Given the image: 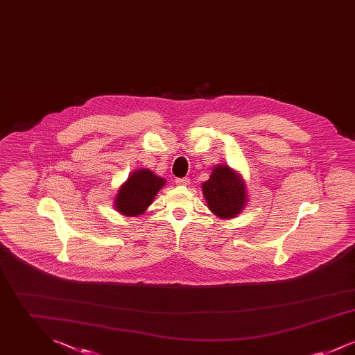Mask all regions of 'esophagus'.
<instances>
[{"label": "esophagus", "instance_id": "1", "mask_svg": "<svg viewBox=\"0 0 355 355\" xmlns=\"http://www.w3.org/2000/svg\"><path fill=\"white\" fill-rule=\"evenodd\" d=\"M175 184L180 186H187L190 184V180H189L187 177H184V178H177V180H175Z\"/></svg>", "mask_w": 355, "mask_h": 355}]
</instances>
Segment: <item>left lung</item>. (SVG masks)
<instances>
[{
	"label": "left lung",
	"instance_id": "8db88e82",
	"mask_svg": "<svg viewBox=\"0 0 355 355\" xmlns=\"http://www.w3.org/2000/svg\"><path fill=\"white\" fill-rule=\"evenodd\" d=\"M202 191L209 209L220 218L236 217L246 205L245 184L229 166H216Z\"/></svg>",
	"mask_w": 355,
	"mask_h": 355
}]
</instances>
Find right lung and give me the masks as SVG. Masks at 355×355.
<instances>
[{"label":"right lung","instance_id":"obj_1","mask_svg":"<svg viewBox=\"0 0 355 355\" xmlns=\"http://www.w3.org/2000/svg\"><path fill=\"white\" fill-rule=\"evenodd\" d=\"M164 185L165 180L153 174L150 170H137L121 186L116 198V209L129 217L139 216L148 209Z\"/></svg>","mask_w":355,"mask_h":355}]
</instances>
